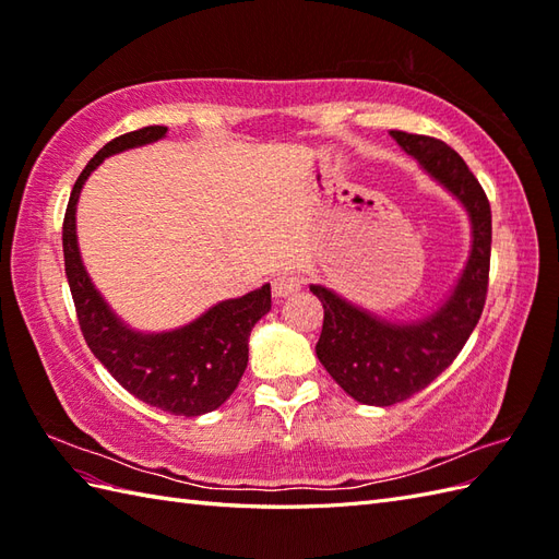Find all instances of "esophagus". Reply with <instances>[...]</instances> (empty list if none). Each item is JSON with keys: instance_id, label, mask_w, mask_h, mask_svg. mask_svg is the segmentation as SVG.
Instances as JSON below:
<instances>
[{"instance_id": "obj_1", "label": "esophagus", "mask_w": 559, "mask_h": 559, "mask_svg": "<svg viewBox=\"0 0 559 559\" xmlns=\"http://www.w3.org/2000/svg\"><path fill=\"white\" fill-rule=\"evenodd\" d=\"M302 288V276L297 274H278L274 281H271V293L274 297H288Z\"/></svg>"}]
</instances>
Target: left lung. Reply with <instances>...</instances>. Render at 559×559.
Segmentation results:
<instances>
[{
  "label": "left lung",
  "mask_w": 559,
  "mask_h": 559,
  "mask_svg": "<svg viewBox=\"0 0 559 559\" xmlns=\"http://www.w3.org/2000/svg\"><path fill=\"white\" fill-rule=\"evenodd\" d=\"M391 135L469 214L472 250L445 300L414 321L383 319L326 285H309L323 305L319 361L349 397L373 407L412 397L452 365L481 319L490 266V204L469 166L436 138Z\"/></svg>",
  "instance_id": "8db88e82"
}]
</instances>
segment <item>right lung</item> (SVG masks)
Here are the masks:
<instances>
[{"instance_id":"add662e5","label":"right lung","mask_w":559,"mask_h":559,"mask_svg":"<svg viewBox=\"0 0 559 559\" xmlns=\"http://www.w3.org/2000/svg\"><path fill=\"white\" fill-rule=\"evenodd\" d=\"M168 128L147 126L107 142L71 190L63 216V266L75 302L78 323L93 355L138 400L176 417H200L218 409L242 379L254 323L271 309V285L242 297L221 300L180 329L142 333L116 317L85 271L75 236V206L95 168L133 147L166 138Z\"/></svg>"}]
</instances>
